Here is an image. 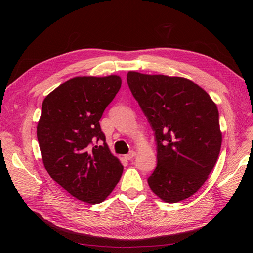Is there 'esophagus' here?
I'll list each match as a JSON object with an SVG mask.
<instances>
[{
    "mask_svg": "<svg viewBox=\"0 0 253 253\" xmlns=\"http://www.w3.org/2000/svg\"><path fill=\"white\" fill-rule=\"evenodd\" d=\"M136 156V152L135 151H131L128 153V154H126L125 157L127 159V160H129V159H132V158H134Z\"/></svg>",
    "mask_w": 253,
    "mask_h": 253,
    "instance_id": "obj_1",
    "label": "esophagus"
}]
</instances>
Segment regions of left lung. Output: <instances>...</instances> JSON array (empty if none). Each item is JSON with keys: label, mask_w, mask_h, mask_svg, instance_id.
I'll return each instance as SVG.
<instances>
[{"label": "left lung", "mask_w": 253, "mask_h": 253, "mask_svg": "<svg viewBox=\"0 0 253 253\" xmlns=\"http://www.w3.org/2000/svg\"><path fill=\"white\" fill-rule=\"evenodd\" d=\"M126 80L157 144V166L149 186L166 203L186 200L208 179L218 158L217 106L186 78L128 72Z\"/></svg>", "instance_id": "obj_1"}]
</instances>
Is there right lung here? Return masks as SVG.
Here are the masks:
<instances>
[{
  "label": "right lung",
  "mask_w": 253,
  "mask_h": 253,
  "mask_svg": "<svg viewBox=\"0 0 253 253\" xmlns=\"http://www.w3.org/2000/svg\"><path fill=\"white\" fill-rule=\"evenodd\" d=\"M120 86L117 75L75 77L52 90L42 103L37 137L45 169L84 203H102L124 171L99 124Z\"/></svg>",
  "instance_id": "1"
}]
</instances>
